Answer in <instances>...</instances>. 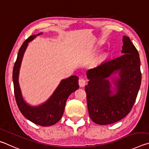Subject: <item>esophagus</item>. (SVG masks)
I'll list each match as a JSON object with an SVG mask.
<instances>
[{"label":"esophagus","mask_w":149,"mask_h":149,"mask_svg":"<svg viewBox=\"0 0 149 149\" xmlns=\"http://www.w3.org/2000/svg\"><path fill=\"white\" fill-rule=\"evenodd\" d=\"M86 80L84 79H80L79 80V84L80 87H84L86 84Z\"/></svg>","instance_id":"34e87169"}]
</instances>
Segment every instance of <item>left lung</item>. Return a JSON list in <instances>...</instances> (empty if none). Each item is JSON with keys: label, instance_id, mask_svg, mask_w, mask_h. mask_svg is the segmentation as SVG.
<instances>
[{"label": "left lung", "instance_id": "left-lung-1", "mask_svg": "<svg viewBox=\"0 0 149 149\" xmlns=\"http://www.w3.org/2000/svg\"><path fill=\"white\" fill-rule=\"evenodd\" d=\"M122 42V56L107 60L87 72L88 109L95 124L107 125L120 120L131 111L136 100L141 82L139 54L128 36H124ZM118 70L121 79L116 83L117 93L111 96L106 78Z\"/></svg>", "mask_w": 149, "mask_h": 149}]
</instances>
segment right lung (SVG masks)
<instances>
[{"label": "right lung", "mask_w": 149, "mask_h": 149, "mask_svg": "<svg viewBox=\"0 0 149 149\" xmlns=\"http://www.w3.org/2000/svg\"><path fill=\"white\" fill-rule=\"evenodd\" d=\"M41 34L42 33L30 36L23 43L19 48L13 69L12 79L15 101L22 114L34 124L41 126H49L56 124L61 118L67 98L72 93L79 88L78 80L79 77L77 76H71L67 79L63 80L51 97L43 105L33 107L25 103L22 97L18 84V74L21 62L28 43L33 40L36 36Z\"/></svg>", "instance_id": "1"}]
</instances>
